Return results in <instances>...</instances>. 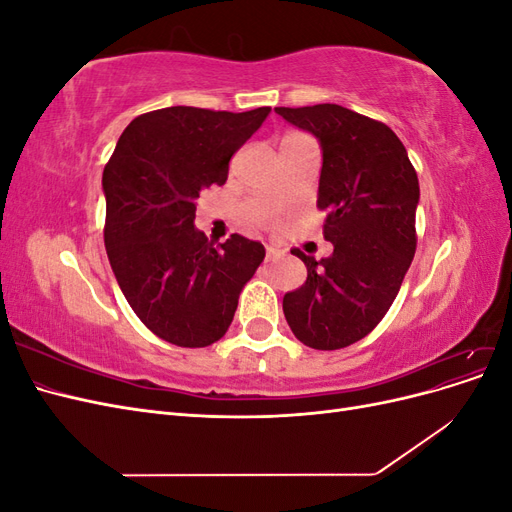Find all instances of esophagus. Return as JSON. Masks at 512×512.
<instances>
[{
    "label": "esophagus",
    "mask_w": 512,
    "mask_h": 512,
    "mask_svg": "<svg viewBox=\"0 0 512 512\" xmlns=\"http://www.w3.org/2000/svg\"><path fill=\"white\" fill-rule=\"evenodd\" d=\"M284 252L277 250V247H267V260H275V258H282Z\"/></svg>",
    "instance_id": "esophagus-1"
}]
</instances>
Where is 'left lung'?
<instances>
[{
	"label": "left lung",
	"instance_id": "8db88e82",
	"mask_svg": "<svg viewBox=\"0 0 512 512\" xmlns=\"http://www.w3.org/2000/svg\"><path fill=\"white\" fill-rule=\"evenodd\" d=\"M322 147L318 209L327 213L329 258L292 250L307 267L305 284L284 294V316L309 348L359 342L389 312L416 252L418 177L404 143L382 121L339 104L277 106Z\"/></svg>",
	"mask_w": 512,
	"mask_h": 512
}]
</instances>
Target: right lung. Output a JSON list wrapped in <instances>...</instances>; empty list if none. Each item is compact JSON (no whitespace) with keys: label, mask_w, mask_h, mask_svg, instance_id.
I'll use <instances>...</instances> for the list:
<instances>
[{"label":"right lung","mask_w":512,"mask_h":512,"mask_svg":"<svg viewBox=\"0 0 512 512\" xmlns=\"http://www.w3.org/2000/svg\"><path fill=\"white\" fill-rule=\"evenodd\" d=\"M271 113L168 106L138 115L104 166V245L117 284L168 344L205 348L228 331L265 247L241 235L213 245L194 228L196 198L224 185L228 162Z\"/></svg>","instance_id":"add662e5"}]
</instances>
